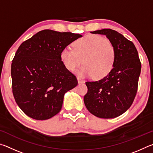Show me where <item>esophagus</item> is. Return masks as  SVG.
Wrapping results in <instances>:
<instances>
[{"label": "esophagus", "instance_id": "1", "mask_svg": "<svg viewBox=\"0 0 153 153\" xmlns=\"http://www.w3.org/2000/svg\"><path fill=\"white\" fill-rule=\"evenodd\" d=\"M77 81H78L79 84H84V83L85 82L84 79H82L81 78H79V77H77Z\"/></svg>", "mask_w": 153, "mask_h": 153}]
</instances>
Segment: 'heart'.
Instances as JSON below:
<instances>
[{"label": "heart", "mask_w": 153, "mask_h": 153, "mask_svg": "<svg viewBox=\"0 0 153 153\" xmlns=\"http://www.w3.org/2000/svg\"><path fill=\"white\" fill-rule=\"evenodd\" d=\"M73 48H64L61 59L67 70L74 71L84 63L77 74L81 77L102 79L113 69L116 59L115 46L102 36L90 34L75 41Z\"/></svg>", "instance_id": "heart-1"}]
</instances>
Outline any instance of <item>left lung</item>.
Instances as JSON below:
<instances>
[{"instance_id": "1", "label": "left lung", "mask_w": 153, "mask_h": 153, "mask_svg": "<svg viewBox=\"0 0 153 153\" xmlns=\"http://www.w3.org/2000/svg\"><path fill=\"white\" fill-rule=\"evenodd\" d=\"M92 33L105 35L113 44L116 59L111 73L98 81L86 82L88 92L84 101L92 115L115 118L131 107L138 90L141 63L134 43L117 31L103 29Z\"/></svg>"}]
</instances>
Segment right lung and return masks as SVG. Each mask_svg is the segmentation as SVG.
Wrapping results in <instances>:
<instances>
[{"label": "right lung", "instance_id": "obj_1", "mask_svg": "<svg viewBox=\"0 0 153 153\" xmlns=\"http://www.w3.org/2000/svg\"><path fill=\"white\" fill-rule=\"evenodd\" d=\"M81 34L45 30L24 41L11 64L15 102L28 117L46 120L61 111L64 94L77 85L61 59L63 49Z\"/></svg>", "mask_w": 153, "mask_h": 153}]
</instances>
